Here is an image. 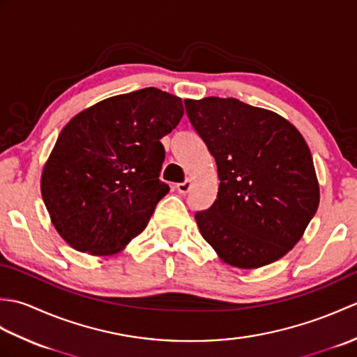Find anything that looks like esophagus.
<instances>
[{"mask_svg":"<svg viewBox=\"0 0 357 357\" xmlns=\"http://www.w3.org/2000/svg\"><path fill=\"white\" fill-rule=\"evenodd\" d=\"M190 188H192V179H185L184 183H181V184L176 185V190H178L181 195L188 193V192H190Z\"/></svg>","mask_w":357,"mask_h":357,"instance_id":"esophagus-1","label":"esophagus"}]
</instances>
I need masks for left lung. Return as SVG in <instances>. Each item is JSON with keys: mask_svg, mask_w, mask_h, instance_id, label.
<instances>
[{"mask_svg": "<svg viewBox=\"0 0 357 357\" xmlns=\"http://www.w3.org/2000/svg\"><path fill=\"white\" fill-rule=\"evenodd\" d=\"M218 165V196L195 215L202 238L231 267L259 268L298 244L319 206L304 136L278 113L236 98L185 100Z\"/></svg>", "mask_w": 357, "mask_h": 357, "instance_id": "obj_1", "label": "left lung"}]
</instances>
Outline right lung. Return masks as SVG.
Listing matches in <instances>:
<instances>
[{
  "instance_id": "right-lung-1",
  "label": "right lung",
  "mask_w": 357,
  "mask_h": 357,
  "mask_svg": "<svg viewBox=\"0 0 357 357\" xmlns=\"http://www.w3.org/2000/svg\"><path fill=\"white\" fill-rule=\"evenodd\" d=\"M183 115L181 98L147 87L107 98L66 124L43 169L41 195L67 244L109 256L146 229L170 190L159 179V139Z\"/></svg>"
}]
</instances>
